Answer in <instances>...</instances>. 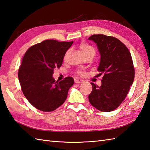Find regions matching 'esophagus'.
I'll return each instance as SVG.
<instances>
[{
    "label": "esophagus",
    "mask_w": 150,
    "mask_h": 150,
    "mask_svg": "<svg viewBox=\"0 0 150 150\" xmlns=\"http://www.w3.org/2000/svg\"><path fill=\"white\" fill-rule=\"evenodd\" d=\"M83 82H84V81L82 80V79H80L76 78L75 79V83H83Z\"/></svg>",
    "instance_id": "esophagus-1"
}]
</instances>
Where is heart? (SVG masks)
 Here are the masks:
<instances>
[{
  "label": "heart",
  "mask_w": 150,
  "mask_h": 150,
  "mask_svg": "<svg viewBox=\"0 0 150 150\" xmlns=\"http://www.w3.org/2000/svg\"><path fill=\"white\" fill-rule=\"evenodd\" d=\"M80 49L81 50L82 52L84 54V56H86L91 53H94L95 54V49L92 46H91L86 43H82L80 45ZM79 75H83V73L81 71H79L77 72Z\"/></svg>",
  "instance_id": "1"
}]
</instances>
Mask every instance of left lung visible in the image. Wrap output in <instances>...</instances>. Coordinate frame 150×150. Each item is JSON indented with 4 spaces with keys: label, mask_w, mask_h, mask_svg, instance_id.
<instances>
[{
    "label": "left lung",
    "mask_w": 150,
    "mask_h": 150,
    "mask_svg": "<svg viewBox=\"0 0 150 150\" xmlns=\"http://www.w3.org/2000/svg\"><path fill=\"white\" fill-rule=\"evenodd\" d=\"M98 47L101 56L98 70L103 73L101 86L93 83L89 101L97 109L110 112L122 103L127 96L134 78V69L129 51L117 38L103 34L88 38Z\"/></svg>",
    "instance_id": "obj_1"
}]
</instances>
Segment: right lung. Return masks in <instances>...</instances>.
<instances>
[{
    "mask_svg": "<svg viewBox=\"0 0 150 150\" xmlns=\"http://www.w3.org/2000/svg\"><path fill=\"white\" fill-rule=\"evenodd\" d=\"M73 42L47 40L25 52L18 71L22 92L30 103L43 112L53 111L66 101L74 79L67 77L56 81L55 68L62 65L64 56Z\"/></svg>",
    "mask_w": 150,
    "mask_h": 150,
    "instance_id": "right-lung-1",
    "label": "right lung"
}]
</instances>
